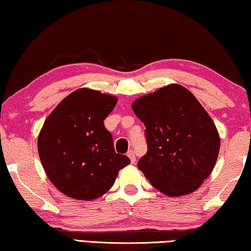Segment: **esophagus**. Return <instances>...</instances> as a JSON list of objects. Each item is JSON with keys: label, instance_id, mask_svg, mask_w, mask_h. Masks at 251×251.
<instances>
[{"label": "esophagus", "instance_id": "esophagus-1", "mask_svg": "<svg viewBox=\"0 0 251 251\" xmlns=\"http://www.w3.org/2000/svg\"><path fill=\"white\" fill-rule=\"evenodd\" d=\"M127 156L129 157V159H130V161L131 163H135L136 161V156H135V152H134V151L133 150H129L128 151V152H127Z\"/></svg>", "mask_w": 251, "mask_h": 251}]
</instances>
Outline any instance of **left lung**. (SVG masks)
Segmentation results:
<instances>
[{"mask_svg": "<svg viewBox=\"0 0 251 251\" xmlns=\"http://www.w3.org/2000/svg\"><path fill=\"white\" fill-rule=\"evenodd\" d=\"M131 108L146 127L148 151L139 171L169 197L198 189L215 167L220 137L193 93L169 84L134 100Z\"/></svg>", "mask_w": 251, "mask_h": 251, "instance_id": "obj_1", "label": "left lung"}]
</instances>
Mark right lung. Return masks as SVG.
<instances>
[{
    "label": "right lung",
    "instance_id": "1",
    "mask_svg": "<svg viewBox=\"0 0 251 251\" xmlns=\"http://www.w3.org/2000/svg\"><path fill=\"white\" fill-rule=\"evenodd\" d=\"M117 97L91 88L66 96L46 118L37 138L45 174L59 192L94 201L112 188L118 172L130 163L116 154L104 120Z\"/></svg>",
    "mask_w": 251,
    "mask_h": 251
}]
</instances>
